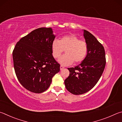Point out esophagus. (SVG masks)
<instances>
[{
  "mask_svg": "<svg viewBox=\"0 0 122 122\" xmlns=\"http://www.w3.org/2000/svg\"><path fill=\"white\" fill-rule=\"evenodd\" d=\"M64 69V67L62 65H61V66H60V70L61 71V70H63Z\"/></svg>",
  "mask_w": 122,
  "mask_h": 122,
  "instance_id": "34e87169",
  "label": "esophagus"
}]
</instances>
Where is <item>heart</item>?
<instances>
[{
  "mask_svg": "<svg viewBox=\"0 0 122 122\" xmlns=\"http://www.w3.org/2000/svg\"><path fill=\"white\" fill-rule=\"evenodd\" d=\"M65 50L66 54L58 59V62L63 65H69L74 61L76 64L84 61L88 52V46L85 41L73 34L62 36L59 41L54 40L51 44L53 57L59 58Z\"/></svg>",
  "mask_w": 122,
  "mask_h": 122,
  "instance_id": "heart-1",
  "label": "heart"
}]
</instances>
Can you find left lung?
I'll use <instances>...</instances> for the list:
<instances>
[{
  "instance_id": "1",
  "label": "left lung",
  "mask_w": 122,
  "mask_h": 122,
  "mask_svg": "<svg viewBox=\"0 0 122 122\" xmlns=\"http://www.w3.org/2000/svg\"><path fill=\"white\" fill-rule=\"evenodd\" d=\"M84 36L88 46L87 55L79 65L68 68L70 75L64 81L66 88L74 95L82 94L92 89L103 73L106 63L103 46L86 30Z\"/></svg>"
}]
</instances>
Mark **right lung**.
Returning a JSON list of instances; mask_svg holds the SVG:
<instances>
[{"instance_id": "obj_1", "label": "right lung", "mask_w": 122, "mask_h": 122, "mask_svg": "<svg viewBox=\"0 0 122 122\" xmlns=\"http://www.w3.org/2000/svg\"><path fill=\"white\" fill-rule=\"evenodd\" d=\"M56 36L51 28L32 31L17 42L13 51L14 68L20 84L35 93L48 89L52 78L60 71L53 57L51 44Z\"/></svg>"}]
</instances>
